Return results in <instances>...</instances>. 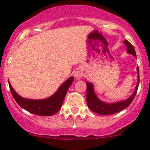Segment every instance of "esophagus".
Segmentation results:
<instances>
[{
    "label": "esophagus",
    "instance_id": "obj_1",
    "mask_svg": "<svg viewBox=\"0 0 150 150\" xmlns=\"http://www.w3.org/2000/svg\"><path fill=\"white\" fill-rule=\"evenodd\" d=\"M74 76H75V78L77 80H80V78H82V77H83V72H82V70H79V69L75 70V72H74Z\"/></svg>",
    "mask_w": 150,
    "mask_h": 150
}]
</instances>
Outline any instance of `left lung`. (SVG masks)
Returning a JSON list of instances; mask_svg holds the SVG:
<instances>
[{
  "label": "left lung",
  "instance_id": "8db88e82",
  "mask_svg": "<svg viewBox=\"0 0 150 150\" xmlns=\"http://www.w3.org/2000/svg\"><path fill=\"white\" fill-rule=\"evenodd\" d=\"M124 44L127 47V53L133 55L135 58H137L136 52H135L134 47L130 44V42L127 40H125L124 42ZM137 84L135 87V90L133 93L125 100H119V101L112 102V103H107V102L103 101L101 99L99 98L98 96L96 94L95 89H94V85L92 83L86 82V85H87L86 100H87L88 108L93 112L100 115L113 114V113H116L119 111H122L124 108H127L132 103L133 99L134 98L139 87V71L138 67H137Z\"/></svg>",
  "mask_w": 150,
  "mask_h": 150
}]
</instances>
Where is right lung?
<instances>
[{"instance_id": "obj_1", "label": "right lung", "mask_w": 150, "mask_h": 150, "mask_svg": "<svg viewBox=\"0 0 150 150\" xmlns=\"http://www.w3.org/2000/svg\"><path fill=\"white\" fill-rule=\"evenodd\" d=\"M74 81V77H70L59 86L53 95L44 99H29L18 95L9 83L11 92L17 103L29 112L39 116H52L62 107L63 100L68 88Z\"/></svg>"}]
</instances>
